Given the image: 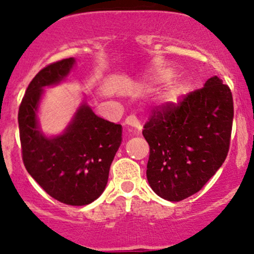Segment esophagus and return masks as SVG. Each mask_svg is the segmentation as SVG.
Here are the masks:
<instances>
[{"mask_svg": "<svg viewBox=\"0 0 254 254\" xmlns=\"http://www.w3.org/2000/svg\"><path fill=\"white\" fill-rule=\"evenodd\" d=\"M124 123L127 124V125H129V127H133V129L136 130V131L142 130L140 123H139V122H138V120L134 116H127V118H125Z\"/></svg>", "mask_w": 254, "mask_h": 254, "instance_id": "obj_1", "label": "esophagus"}]
</instances>
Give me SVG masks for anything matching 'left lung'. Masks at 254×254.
I'll use <instances>...</instances> for the list:
<instances>
[{
	"label": "left lung",
	"mask_w": 254,
	"mask_h": 254,
	"mask_svg": "<svg viewBox=\"0 0 254 254\" xmlns=\"http://www.w3.org/2000/svg\"><path fill=\"white\" fill-rule=\"evenodd\" d=\"M232 122V92L217 76L179 103L153 109L143 130L151 189L170 201L201 190L226 159Z\"/></svg>",
	"instance_id": "left-lung-1"
}]
</instances>
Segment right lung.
<instances>
[{
    "label": "right lung",
    "mask_w": 254,
    "mask_h": 254,
    "mask_svg": "<svg viewBox=\"0 0 254 254\" xmlns=\"http://www.w3.org/2000/svg\"><path fill=\"white\" fill-rule=\"evenodd\" d=\"M70 57L43 68L28 85L18 109L22 159L29 175L48 194L72 206L88 205L107 186L110 165L122 143V125L98 117L86 103L60 136L47 137L37 123L44 86L65 79Z\"/></svg>",
    "instance_id": "obj_1"
}]
</instances>
